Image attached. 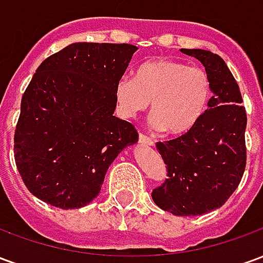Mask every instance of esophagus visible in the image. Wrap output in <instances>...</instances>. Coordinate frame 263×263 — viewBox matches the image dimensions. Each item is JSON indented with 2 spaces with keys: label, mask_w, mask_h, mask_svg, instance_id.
<instances>
[{
  "label": "esophagus",
  "mask_w": 263,
  "mask_h": 263,
  "mask_svg": "<svg viewBox=\"0 0 263 263\" xmlns=\"http://www.w3.org/2000/svg\"><path fill=\"white\" fill-rule=\"evenodd\" d=\"M139 143H142V145H154V139L152 138H149L148 135H145V134H139Z\"/></svg>",
  "instance_id": "34e87169"
}]
</instances>
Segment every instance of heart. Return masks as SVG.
Segmentation results:
<instances>
[{
	"label": "heart",
	"mask_w": 263,
	"mask_h": 263,
	"mask_svg": "<svg viewBox=\"0 0 263 263\" xmlns=\"http://www.w3.org/2000/svg\"><path fill=\"white\" fill-rule=\"evenodd\" d=\"M213 80L209 71L173 59H156L138 67L135 79L122 76L115 100L122 117L131 118L152 101V124L182 135L197 125L209 109Z\"/></svg>",
	"instance_id": "heart-1"
}]
</instances>
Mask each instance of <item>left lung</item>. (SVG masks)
<instances>
[{"mask_svg": "<svg viewBox=\"0 0 263 263\" xmlns=\"http://www.w3.org/2000/svg\"><path fill=\"white\" fill-rule=\"evenodd\" d=\"M182 52L203 63L214 96L193 129L156 143L167 179L152 190V198L172 214L201 215L221 207L242 179L247 111L237 80L218 54L203 49Z\"/></svg>", "mask_w": 263, "mask_h": 263, "instance_id": "1", "label": "left lung"}]
</instances>
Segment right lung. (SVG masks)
Here are the masks:
<instances>
[{"mask_svg": "<svg viewBox=\"0 0 263 263\" xmlns=\"http://www.w3.org/2000/svg\"><path fill=\"white\" fill-rule=\"evenodd\" d=\"M137 49L73 43L37 67L14 135L16 169L35 197L63 210L84 207L112 160L137 142L135 126L112 115L117 81Z\"/></svg>", "mask_w": 263, "mask_h": 263, "instance_id": "1", "label": "right lung"}]
</instances>
